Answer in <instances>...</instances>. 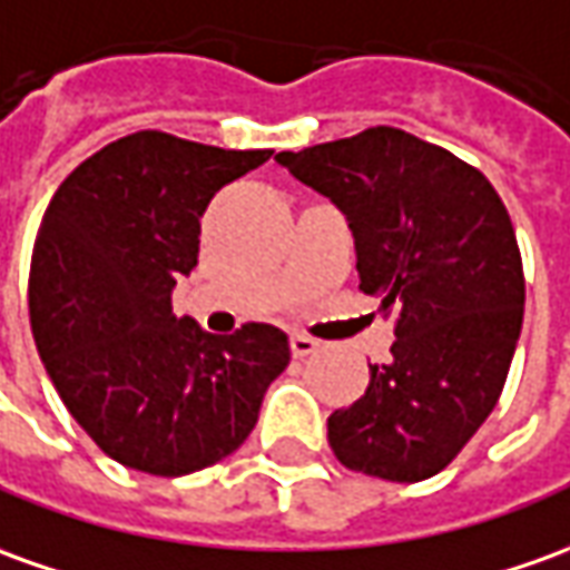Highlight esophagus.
Returning <instances> with one entry per match:
<instances>
[{
    "label": "esophagus",
    "instance_id": "obj_1",
    "mask_svg": "<svg viewBox=\"0 0 570 570\" xmlns=\"http://www.w3.org/2000/svg\"><path fill=\"white\" fill-rule=\"evenodd\" d=\"M320 347V341H313L309 335H292V353L297 356V360H304V356H309V353Z\"/></svg>",
    "mask_w": 570,
    "mask_h": 570
}]
</instances>
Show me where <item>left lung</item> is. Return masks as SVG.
Instances as JSON below:
<instances>
[{"instance_id": "8db88e82", "label": "left lung", "mask_w": 570, "mask_h": 570, "mask_svg": "<svg viewBox=\"0 0 570 570\" xmlns=\"http://www.w3.org/2000/svg\"><path fill=\"white\" fill-rule=\"evenodd\" d=\"M276 160L347 217L360 288L397 313L391 363L328 415V443L353 472L425 481L484 425L512 366L524 273L509 210L484 173L394 127Z\"/></svg>"}]
</instances>
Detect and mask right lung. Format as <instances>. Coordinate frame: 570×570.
Segmentation results:
<instances>
[{
	"label": "right lung",
	"instance_id": "right-lung-1",
	"mask_svg": "<svg viewBox=\"0 0 570 570\" xmlns=\"http://www.w3.org/2000/svg\"><path fill=\"white\" fill-rule=\"evenodd\" d=\"M269 155L142 129L82 160L46 207L27 288L39 360L127 469L179 478L235 453L292 360L276 325L210 335L170 304L210 198Z\"/></svg>",
	"mask_w": 570,
	"mask_h": 570
}]
</instances>
